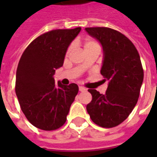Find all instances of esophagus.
<instances>
[{"label": "esophagus", "mask_w": 157, "mask_h": 157, "mask_svg": "<svg viewBox=\"0 0 157 157\" xmlns=\"http://www.w3.org/2000/svg\"><path fill=\"white\" fill-rule=\"evenodd\" d=\"M79 91H80V92H85L86 88L85 87H83V86H79Z\"/></svg>", "instance_id": "esophagus-1"}]
</instances>
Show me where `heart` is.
I'll list each match as a JSON object with an SVG mask.
<instances>
[{"label": "heart", "mask_w": 157, "mask_h": 157, "mask_svg": "<svg viewBox=\"0 0 157 157\" xmlns=\"http://www.w3.org/2000/svg\"><path fill=\"white\" fill-rule=\"evenodd\" d=\"M96 46H99L98 44L96 41H94V40H92V39H86L85 41V44H84V48H85V49L92 48V47H96ZM71 48L72 46H70V47H69L68 49H67V53H69V52L71 51Z\"/></svg>", "instance_id": "b5f03b06"}]
</instances>
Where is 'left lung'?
<instances>
[{
    "label": "left lung",
    "mask_w": 157,
    "mask_h": 157,
    "mask_svg": "<svg viewBox=\"0 0 157 157\" xmlns=\"http://www.w3.org/2000/svg\"><path fill=\"white\" fill-rule=\"evenodd\" d=\"M102 45L101 74L109 81L106 93L89 89L92 99L86 110L93 123L102 128L118 126L128 118L138 101L144 71L137 49L123 33L105 27L86 28Z\"/></svg>",
    "instance_id": "obj_1"
}]
</instances>
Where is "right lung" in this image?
Listing matches in <instances>:
<instances>
[{
	"label": "right lung",
	"instance_id": "right-lung-1",
	"mask_svg": "<svg viewBox=\"0 0 157 157\" xmlns=\"http://www.w3.org/2000/svg\"><path fill=\"white\" fill-rule=\"evenodd\" d=\"M56 29L33 40L22 53L16 75L15 91L22 113L33 126L46 131L64 125L78 86L55 82V70L64 64L69 45L81 31Z\"/></svg>",
	"mask_w": 157,
	"mask_h": 157
}]
</instances>
